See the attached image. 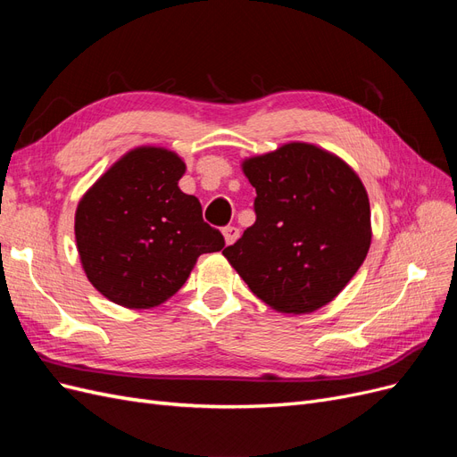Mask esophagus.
Returning <instances> with one entry per match:
<instances>
[{
    "instance_id": "esophagus-1",
    "label": "esophagus",
    "mask_w": 457,
    "mask_h": 457,
    "mask_svg": "<svg viewBox=\"0 0 457 457\" xmlns=\"http://www.w3.org/2000/svg\"><path fill=\"white\" fill-rule=\"evenodd\" d=\"M223 237H225V244H227V245H232L234 242L238 240L240 230H238L237 227H225V228H223Z\"/></svg>"
}]
</instances>
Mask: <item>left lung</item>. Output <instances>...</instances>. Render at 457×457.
Instances as JSON below:
<instances>
[{"label": "left lung", "instance_id": "left-lung-1", "mask_svg": "<svg viewBox=\"0 0 457 457\" xmlns=\"http://www.w3.org/2000/svg\"><path fill=\"white\" fill-rule=\"evenodd\" d=\"M242 171L257 192V219L223 255L276 312L322 309L370 250L371 213L361 177L334 152L301 141L244 158Z\"/></svg>", "mask_w": 457, "mask_h": 457}]
</instances>
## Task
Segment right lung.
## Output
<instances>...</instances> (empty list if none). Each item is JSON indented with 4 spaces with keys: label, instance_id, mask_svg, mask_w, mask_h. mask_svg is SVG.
I'll list each match as a JSON object with an SVG mask.
<instances>
[{
    "label": "right lung",
    "instance_id": "right-lung-1",
    "mask_svg": "<svg viewBox=\"0 0 457 457\" xmlns=\"http://www.w3.org/2000/svg\"><path fill=\"white\" fill-rule=\"evenodd\" d=\"M185 171L177 152L135 146L78 202L81 269L116 305H162L183 287L202 253L225 247L223 234L204 223L200 200L179 188Z\"/></svg>",
    "mask_w": 457,
    "mask_h": 457
}]
</instances>
